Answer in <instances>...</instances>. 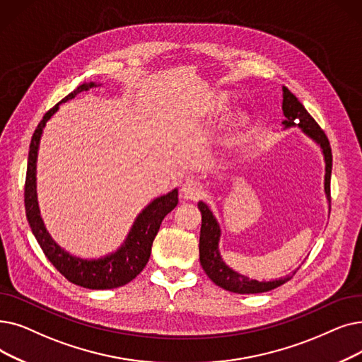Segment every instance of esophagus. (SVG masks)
<instances>
[{"instance_id":"obj_1","label":"esophagus","mask_w":362,"mask_h":362,"mask_svg":"<svg viewBox=\"0 0 362 362\" xmlns=\"http://www.w3.org/2000/svg\"><path fill=\"white\" fill-rule=\"evenodd\" d=\"M182 192L186 199H192V201H198L204 195L202 186L195 180H186L182 186Z\"/></svg>"}]
</instances>
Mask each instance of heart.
<instances>
[{"mask_svg": "<svg viewBox=\"0 0 362 362\" xmlns=\"http://www.w3.org/2000/svg\"><path fill=\"white\" fill-rule=\"evenodd\" d=\"M223 105H225V102H223V100H220V102L217 103V109H222V107H223Z\"/></svg>", "mask_w": 362, "mask_h": 362, "instance_id": "obj_1", "label": "heart"}]
</instances>
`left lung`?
Returning a JSON list of instances; mask_svg holds the SVG:
<instances>
[{"mask_svg": "<svg viewBox=\"0 0 362 362\" xmlns=\"http://www.w3.org/2000/svg\"><path fill=\"white\" fill-rule=\"evenodd\" d=\"M282 111H284L286 121L282 124L286 127H293L298 121V127H300L309 137H312L315 142L321 146L324 160H325V183L324 189L327 194L328 201L332 202V194H329V180H332V165H333V155L332 146H329L328 137L325 136L324 130L320 127L318 122L312 118V115L306 111L305 106L297 100L294 94L287 88L282 87ZM198 209L202 214V223H201V233H199V262L204 272L209 275V278L214 282L216 286L222 287L228 291L238 293V294H256L274 290L286 282L293 276L287 275L286 278H279L275 281L268 282H259L256 279H250L238 272L232 271L230 268L223 263L222 257L218 253V237H220V228L216 222V218L210 209L206 206V202H198Z\"/></svg>", "mask_w": 362, "mask_h": 362, "instance_id": "1", "label": "left lung"}]
</instances>
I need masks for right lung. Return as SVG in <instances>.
<instances>
[{"mask_svg": "<svg viewBox=\"0 0 362 362\" xmlns=\"http://www.w3.org/2000/svg\"><path fill=\"white\" fill-rule=\"evenodd\" d=\"M94 87V83L83 84L76 87L72 93L62 100L66 102L75 98L78 93L87 91ZM59 102L50 111H47L38 127L34 132L33 140H30L29 155H28V168L25 180V210L26 217L33 233L44 251L45 257L52 262L54 268L64 275L72 284L81 286L90 290H109L129 284L140 272L144 271L149 257L152 243L160 230L164 217L177 206V189L170 194L153 199L149 206L139 214L136 222L129 233L124 245L115 251L114 255L106 256L99 260H83L71 256L64 248H60L47 232L42 220L40 217L37 192H35V163L38 145L42 129L45 122L57 111Z\"/></svg>", "mask_w": 362, "mask_h": 362, "instance_id": "right-lung-1", "label": "right lung"}]
</instances>
